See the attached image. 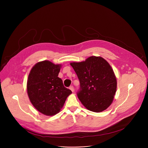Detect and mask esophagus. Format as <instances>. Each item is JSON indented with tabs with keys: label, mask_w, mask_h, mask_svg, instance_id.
<instances>
[{
	"label": "esophagus",
	"mask_w": 148,
	"mask_h": 148,
	"mask_svg": "<svg viewBox=\"0 0 148 148\" xmlns=\"http://www.w3.org/2000/svg\"><path fill=\"white\" fill-rule=\"evenodd\" d=\"M70 89L71 90V91L72 92H74V87H73V86H70Z\"/></svg>",
	"instance_id": "esophagus-1"
}]
</instances>
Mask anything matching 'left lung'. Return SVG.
<instances>
[{
  "mask_svg": "<svg viewBox=\"0 0 148 148\" xmlns=\"http://www.w3.org/2000/svg\"><path fill=\"white\" fill-rule=\"evenodd\" d=\"M80 82L77 96L87 110L100 112L112 103L116 91L117 82L109 63L101 57L91 56L85 61L73 62Z\"/></svg>",
  "mask_w": 148,
  "mask_h": 148,
  "instance_id": "left-lung-1",
  "label": "left lung"
}]
</instances>
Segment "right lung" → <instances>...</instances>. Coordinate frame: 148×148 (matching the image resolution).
I'll list each match as a JSON object with an SVG mask.
<instances>
[{"label": "right lung", "instance_id": "obj_1", "mask_svg": "<svg viewBox=\"0 0 148 148\" xmlns=\"http://www.w3.org/2000/svg\"><path fill=\"white\" fill-rule=\"evenodd\" d=\"M61 64L45 60L32 67L28 76L27 92L33 107L47 116L58 113L71 91L58 77Z\"/></svg>", "mask_w": 148, "mask_h": 148}]
</instances>
